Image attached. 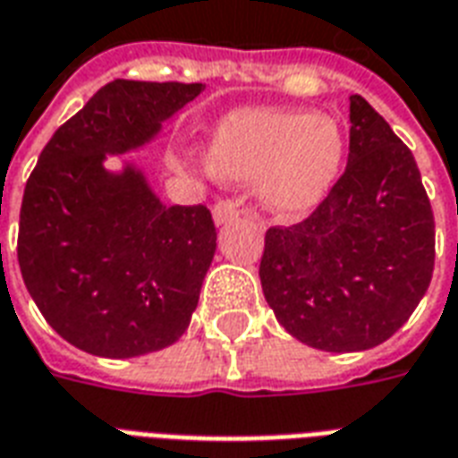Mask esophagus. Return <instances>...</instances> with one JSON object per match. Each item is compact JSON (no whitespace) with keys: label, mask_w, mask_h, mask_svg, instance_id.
I'll use <instances>...</instances> for the list:
<instances>
[{"label":"esophagus","mask_w":458,"mask_h":458,"mask_svg":"<svg viewBox=\"0 0 458 458\" xmlns=\"http://www.w3.org/2000/svg\"><path fill=\"white\" fill-rule=\"evenodd\" d=\"M240 211H242V208H240V201H237V199H218L214 204V221L218 223V225H223V223L237 218Z\"/></svg>","instance_id":"1"}]
</instances>
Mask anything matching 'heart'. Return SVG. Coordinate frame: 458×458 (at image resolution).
Listing matches in <instances>:
<instances>
[{
    "instance_id": "heart-1",
    "label": "heart",
    "mask_w": 458,
    "mask_h": 458,
    "mask_svg": "<svg viewBox=\"0 0 458 458\" xmlns=\"http://www.w3.org/2000/svg\"><path fill=\"white\" fill-rule=\"evenodd\" d=\"M345 141L331 117L307 110H237L211 136V167L230 180H257L278 214L307 211L329 194Z\"/></svg>"
}]
</instances>
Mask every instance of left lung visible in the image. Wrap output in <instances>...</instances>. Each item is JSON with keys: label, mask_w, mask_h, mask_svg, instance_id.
<instances>
[{"label": "left lung", "mask_w": 458, "mask_h": 458, "mask_svg": "<svg viewBox=\"0 0 458 458\" xmlns=\"http://www.w3.org/2000/svg\"><path fill=\"white\" fill-rule=\"evenodd\" d=\"M435 268V216L415 158L351 96L348 163L312 214L264 237L261 291L302 344L353 353L408 322Z\"/></svg>", "instance_id": "8db88e82"}]
</instances>
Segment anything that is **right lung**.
Masks as SVG:
<instances>
[{"label": "right lung", "mask_w": 458, "mask_h": 458, "mask_svg": "<svg viewBox=\"0 0 458 458\" xmlns=\"http://www.w3.org/2000/svg\"><path fill=\"white\" fill-rule=\"evenodd\" d=\"M204 83H105L52 134L19 223L23 284L52 329L103 358H136L190 327L216 252L204 204L163 206L144 174H110L105 153L146 144Z\"/></svg>", "instance_id": "add662e5"}]
</instances>
